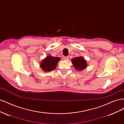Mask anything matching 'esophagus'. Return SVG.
I'll use <instances>...</instances> for the list:
<instances>
[{"instance_id":"esophagus-1","label":"esophagus","mask_w":124,"mask_h":124,"mask_svg":"<svg viewBox=\"0 0 124 124\" xmlns=\"http://www.w3.org/2000/svg\"><path fill=\"white\" fill-rule=\"evenodd\" d=\"M64 59L65 60V61H68V60L69 59V57H68V56H66V57H65L64 58Z\"/></svg>"}]
</instances>
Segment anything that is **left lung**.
<instances>
[{"mask_svg":"<svg viewBox=\"0 0 124 124\" xmlns=\"http://www.w3.org/2000/svg\"><path fill=\"white\" fill-rule=\"evenodd\" d=\"M72 62L74 67L77 70L81 71L87 67V62L86 60L82 57H77L73 58Z\"/></svg>","mask_w":124,"mask_h":124,"instance_id":"left-lung-1","label":"left lung"}]
</instances>
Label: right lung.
I'll use <instances>...</instances> for the list:
<instances>
[{"label": "right lung", "mask_w": 124, "mask_h": 124, "mask_svg": "<svg viewBox=\"0 0 124 124\" xmlns=\"http://www.w3.org/2000/svg\"><path fill=\"white\" fill-rule=\"evenodd\" d=\"M61 59L59 57L48 55L40 63V67L45 72L51 71L56 68L57 63Z\"/></svg>", "instance_id": "obj_1"}]
</instances>
